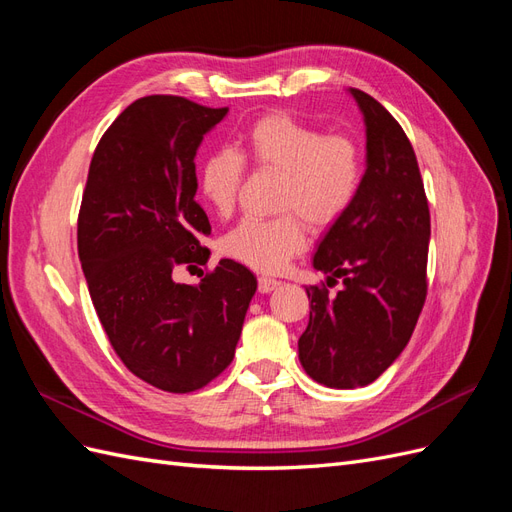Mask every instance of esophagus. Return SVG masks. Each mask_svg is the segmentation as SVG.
<instances>
[{
	"label": "esophagus",
	"mask_w": 512,
	"mask_h": 512,
	"mask_svg": "<svg viewBox=\"0 0 512 512\" xmlns=\"http://www.w3.org/2000/svg\"><path fill=\"white\" fill-rule=\"evenodd\" d=\"M280 284H282L280 280H273V277L262 275V277H258V292H260V294H267V292L275 290Z\"/></svg>",
	"instance_id": "34e87169"
}]
</instances>
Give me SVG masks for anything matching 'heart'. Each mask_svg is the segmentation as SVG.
Here are the masks:
<instances>
[{"label":"heart","instance_id":"heart-1","mask_svg":"<svg viewBox=\"0 0 512 512\" xmlns=\"http://www.w3.org/2000/svg\"><path fill=\"white\" fill-rule=\"evenodd\" d=\"M243 152L256 168L280 173L277 211L271 220L245 218L228 230L224 252L262 273H280L307 245V226L318 230L339 222L359 196L361 147L346 134H324L288 113L256 119L243 136ZM245 175L237 149H218L200 168V194L218 213L235 209Z\"/></svg>","mask_w":512,"mask_h":512}]
</instances>
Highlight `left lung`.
I'll return each instance as SVG.
<instances>
[{"mask_svg": "<svg viewBox=\"0 0 512 512\" xmlns=\"http://www.w3.org/2000/svg\"><path fill=\"white\" fill-rule=\"evenodd\" d=\"M365 117L367 168L359 196L318 245L314 267L327 285L305 288L309 322L299 361L329 389L374 382L410 342L427 297L429 205L404 128L361 89H350Z\"/></svg>", "mask_w": 512, "mask_h": 512, "instance_id": "8db88e82", "label": "left lung"}]
</instances>
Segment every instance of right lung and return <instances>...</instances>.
Segmentation results:
<instances>
[{"label":"right lung","instance_id":"obj_1","mask_svg":"<svg viewBox=\"0 0 512 512\" xmlns=\"http://www.w3.org/2000/svg\"><path fill=\"white\" fill-rule=\"evenodd\" d=\"M228 108L181 96L132 102L102 134L79 211V258L102 329L136 378L192 393L232 363L254 273L235 260L196 286L177 265H205L211 235L196 203V149Z\"/></svg>","mask_w":512,"mask_h":512}]
</instances>
